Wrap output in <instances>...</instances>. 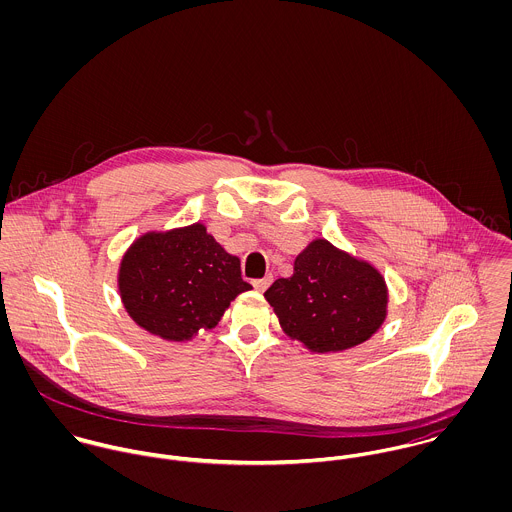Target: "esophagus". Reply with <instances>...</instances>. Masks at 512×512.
Returning a JSON list of instances; mask_svg holds the SVG:
<instances>
[{
	"label": "esophagus",
	"mask_w": 512,
	"mask_h": 512,
	"mask_svg": "<svg viewBox=\"0 0 512 512\" xmlns=\"http://www.w3.org/2000/svg\"><path fill=\"white\" fill-rule=\"evenodd\" d=\"M252 284H254V288H256L258 292H264V290L272 284V278H270V276H268V278H260V280H254Z\"/></svg>",
	"instance_id": "obj_1"
}]
</instances>
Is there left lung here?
<instances>
[{
    "mask_svg": "<svg viewBox=\"0 0 512 512\" xmlns=\"http://www.w3.org/2000/svg\"><path fill=\"white\" fill-rule=\"evenodd\" d=\"M264 295L284 331L317 353L363 343L386 315L380 274L327 240L311 242L295 258L293 276L276 280Z\"/></svg>",
    "mask_w": 512,
    "mask_h": 512,
    "instance_id": "8db88e82",
    "label": "left lung"
}]
</instances>
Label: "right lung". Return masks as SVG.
<instances>
[{"label": "right lung", "mask_w": 512, "mask_h": 512, "mask_svg": "<svg viewBox=\"0 0 512 512\" xmlns=\"http://www.w3.org/2000/svg\"><path fill=\"white\" fill-rule=\"evenodd\" d=\"M248 290L240 260L203 224L144 234L120 268V295L132 319L169 341L215 327L230 301Z\"/></svg>", "instance_id": "obj_1"}]
</instances>
